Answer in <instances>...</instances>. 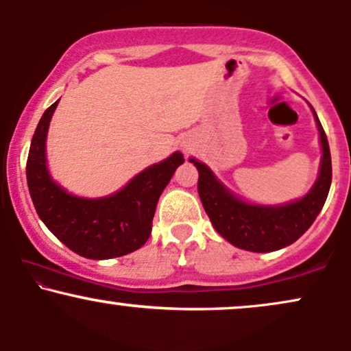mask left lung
I'll return each mask as SVG.
<instances>
[{"mask_svg": "<svg viewBox=\"0 0 351 351\" xmlns=\"http://www.w3.org/2000/svg\"><path fill=\"white\" fill-rule=\"evenodd\" d=\"M313 115L322 143L320 173L307 195L292 203L259 206L241 201L217 181L206 165L189 158L198 168V193L204 211L216 231L232 245L252 252L277 251L295 243L322 211L332 184V156L327 135L315 110Z\"/></svg>", "mask_w": 351, "mask_h": 351, "instance_id": "1", "label": "left lung"}]
</instances>
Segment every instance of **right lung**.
<instances>
[{
	"mask_svg": "<svg viewBox=\"0 0 351 351\" xmlns=\"http://www.w3.org/2000/svg\"><path fill=\"white\" fill-rule=\"evenodd\" d=\"M58 104L43 114L27 155V188L36 211L60 243L87 259H112L136 251L150 237L156 203L184 162L183 155L175 152L106 198H77L52 181L46 167V136Z\"/></svg>",
	"mask_w": 351,
	"mask_h": 351,
	"instance_id": "add662e5",
	"label": "right lung"
}]
</instances>
